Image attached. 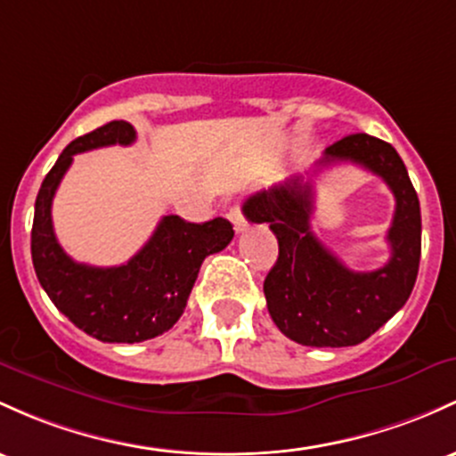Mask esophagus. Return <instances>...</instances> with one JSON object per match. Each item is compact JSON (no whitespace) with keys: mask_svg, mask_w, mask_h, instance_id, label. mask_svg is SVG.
Segmentation results:
<instances>
[{"mask_svg":"<svg viewBox=\"0 0 456 456\" xmlns=\"http://www.w3.org/2000/svg\"><path fill=\"white\" fill-rule=\"evenodd\" d=\"M229 220H232L233 229H236L238 233H242L244 229H247V218H244V212L240 205H233V208L229 209Z\"/></svg>","mask_w":456,"mask_h":456,"instance_id":"1","label":"esophagus"}]
</instances>
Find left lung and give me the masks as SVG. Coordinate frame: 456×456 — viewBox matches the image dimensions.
<instances>
[{"mask_svg": "<svg viewBox=\"0 0 456 456\" xmlns=\"http://www.w3.org/2000/svg\"><path fill=\"white\" fill-rule=\"evenodd\" d=\"M353 162L387 183L396 199L383 268L357 273L339 262L312 232L314 182L294 175L253 194L244 205L251 223H268L279 257L264 281L273 322L303 346H354L383 327L407 303L419 268V201L396 149L368 134H350L327 147L318 167Z\"/></svg>", "mask_w": 456, "mask_h": 456, "instance_id": "obj_1", "label": "left lung"}]
</instances>
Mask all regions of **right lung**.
I'll return each instance as SVG.
<instances>
[{
	"instance_id": "1",
	"label": "right lung",
	"mask_w": 456,
	"mask_h": 456,
	"mask_svg": "<svg viewBox=\"0 0 456 456\" xmlns=\"http://www.w3.org/2000/svg\"><path fill=\"white\" fill-rule=\"evenodd\" d=\"M136 129L112 121L75 138L43 179L34 205L32 262L52 303L77 329L102 342L134 344L158 338L186 309L199 268L208 255L223 251L233 238L229 220L186 223L164 216L153 236L127 264L97 268L77 264L62 251L52 224L53 194L75 153L110 144H132Z\"/></svg>"
}]
</instances>
